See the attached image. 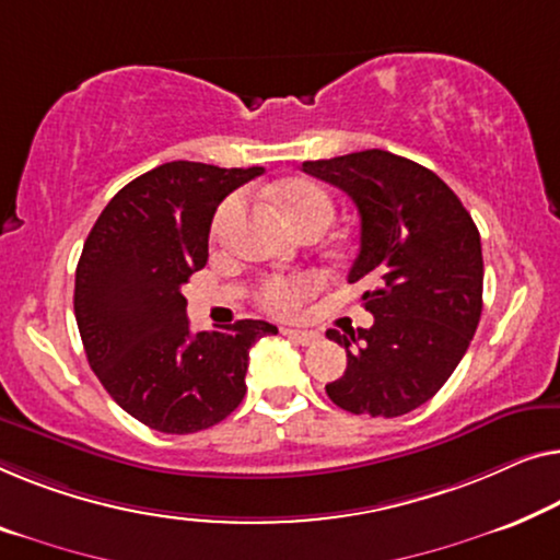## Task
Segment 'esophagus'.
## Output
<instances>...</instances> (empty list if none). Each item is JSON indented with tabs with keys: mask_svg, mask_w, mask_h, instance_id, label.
Here are the masks:
<instances>
[{
	"mask_svg": "<svg viewBox=\"0 0 560 560\" xmlns=\"http://www.w3.org/2000/svg\"><path fill=\"white\" fill-rule=\"evenodd\" d=\"M282 336H288L290 340H295V343H300V346H313L315 340L320 338L315 330H295V328H282Z\"/></svg>",
	"mask_w": 560,
	"mask_h": 560,
	"instance_id": "34e87169",
	"label": "esophagus"
}]
</instances>
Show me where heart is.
<instances>
[{
	"label": "heart",
	"mask_w": 560,
	"mask_h": 560,
	"mask_svg": "<svg viewBox=\"0 0 560 560\" xmlns=\"http://www.w3.org/2000/svg\"><path fill=\"white\" fill-rule=\"evenodd\" d=\"M275 207L285 217V222L293 230H307V226H328L334 220V199L328 191L315 182L307 179H288L275 186L270 191ZM240 209V197H230L220 207L217 214L214 230H220L222 222ZM323 285V278L318 272H295V275H272L265 278L255 290V298L260 307L267 313L280 315V318H290L298 315L300 307L307 298L315 295V290Z\"/></svg>",
	"instance_id": "heart-1"
}]
</instances>
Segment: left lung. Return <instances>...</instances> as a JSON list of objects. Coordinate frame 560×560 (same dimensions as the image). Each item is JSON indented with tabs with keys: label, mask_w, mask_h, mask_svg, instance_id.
I'll list each match as a JSON object with an SVG mask.
<instances>
[{
	"label": "left lung",
	"mask_w": 560,
	"mask_h": 560,
	"mask_svg": "<svg viewBox=\"0 0 560 560\" xmlns=\"http://www.w3.org/2000/svg\"><path fill=\"white\" fill-rule=\"evenodd\" d=\"M303 172L353 199L361 249L348 282H374L363 293L374 326L326 334L348 355L326 392L351 415H407L444 386L480 323V232L440 176L396 153L305 161Z\"/></svg>",
	"instance_id": "1"
}]
</instances>
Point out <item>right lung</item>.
Returning <instances> with one entry per match:
<instances>
[{
	"label": "right lung",
	"mask_w": 560,
	"mask_h": 560,
	"mask_svg": "<svg viewBox=\"0 0 560 560\" xmlns=\"http://www.w3.org/2000/svg\"><path fill=\"white\" fill-rule=\"evenodd\" d=\"M262 166L161 164L126 184L88 234L75 270V320L105 392L141 424L191 434L245 399L249 348L278 328L237 320L191 334L182 285L209 257L217 207Z\"/></svg>",
	"instance_id": "add662e5"
}]
</instances>
